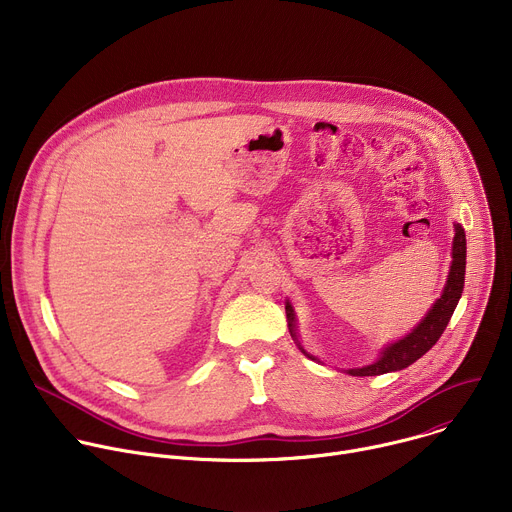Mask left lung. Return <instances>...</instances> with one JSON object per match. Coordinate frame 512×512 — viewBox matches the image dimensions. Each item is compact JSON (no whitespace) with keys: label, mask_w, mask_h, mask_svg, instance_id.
Returning <instances> with one entry per match:
<instances>
[{"label":"left lung","mask_w":512,"mask_h":512,"mask_svg":"<svg viewBox=\"0 0 512 512\" xmlns=\"http://www.w3.org/2000/svg\"><path fill=\"white\" fill-rule=\"evenodd\" d=\"M464 275H466V233L460 225H456V237H454V251H452V267L448 275V283L444 287L442 298L433 304L429 314L423 318V322L407 334L403 340L387 346L383 350V356L369 364V367L362 369H350L348 373L352 377H377L385 375L391 371H403L409 364H413L417 358H421L440 336L444 334L464 289ZM287 322H289V332L296 338V320H294V310L287 304L285 306ZM298 340V338H296ZM300 346V344H298ZM300 350L308 354L302 346ZM310 356V354H308ZM312 358V356H310Z\"/></svg>","instance_id":"8db88e82"}]
</instances>
